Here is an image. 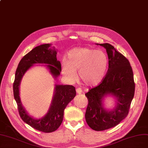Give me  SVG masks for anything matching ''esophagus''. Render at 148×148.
Here are the masks:
<instances>
[{"label":"esophagus","instance_id":"esophagus-1","mask_svg":"<svg viewBox=\"0 0 148 148\" xmlns=\"http://www.w3.org/2000/svg\"><path fill=\"white\" fill-rule=\"evenodd\" d=\"M76 93H78V94H81V93L83 92L82 89H81V88H78L76 89Z\"/></svg>","mask_w":148,"mask_h":148}]
</instances>
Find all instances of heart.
I'll list each match as a JSON object with an SVG mask.
<instances>
[{
    "label": "heart",
    "instance_id": "heart-1",
    "mask_svg": "<svg viewBox=\"0 0 148 148\" xmlns=\"http://www.w3.org/2000/svg\"><path fill=\"white\" fill-rule=\"evenodd\" d=\"M108 59L102 51L88 48H74L62 62L64 77L70 82L77 79L76 71L79 70L81 81L88 86H95L101 83L106 73Z\"/></svg>",
    "mask_w": 148,
    "mask_h": 148
}]
</instances>
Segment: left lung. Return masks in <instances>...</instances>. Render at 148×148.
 <instances>
[{
  "instance_id": "1",
  "label": "left lung",
  "mask_w": 148,
  "mask_h": 148,
  "mask_svg": "<svg viewBox=\"0 0 148 148\" xmlns=\"http://www.w3.org/2000/svg\"><path fill=\"white\" fill-rule=\"evenodd\" d=\"M97 45L106 49L108 69L101 83L85 94L88 99L85 118L92 129L102 131L115 127L126 118L134 96L135 83L128 59L109 43ZM109 95L115 99L116 106L106 110L103 101Z\"/></svg>"
}]
</instances>
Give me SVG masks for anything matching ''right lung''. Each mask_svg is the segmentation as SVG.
<instances>
[{"instance_id": "1", "label": "right lung", "mask_w": 148, "mask_h": 148, "mask_svg": "<svg viewBox=\"0 0 148 148\" xmlns=\"http://www.w3.org/2000/svg\"><path fill=\"white\" fill-rule=\"evenodd\" d=\"M56 54L57 50L51 47V44L41 45L34 48L20 60L13 86L14 97L23 121L34 129L45 133L56 130L62 123L64 110L76 95L75 88L71 85L55 84L53 98L48 111L42 118L36 119L30 116L23 106L19 97V86L25 73L35 64H47L44 66L56 79L61 72L60 62L58 60Z\"/></svg>"}]
</instances>
